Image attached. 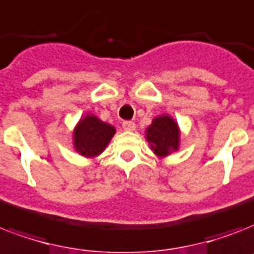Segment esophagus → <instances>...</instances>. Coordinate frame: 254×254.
I'll use <instances>...</instances> for the list:
<instances>
[{
	"label": "esophagus",
	"mask_w": 254,
	"mask_h": 254,
	"mask_svg": "<svg viewBox=\"0 0 254 254\" xmlns=\"http://www.w3.org/2000/svg\"><path fill=\"white\" fill-rule=\"evenodd\" d=\"M123 127L125 130H129V131H133L135 129V124L133 121H124L123 123Z\"/></svg>",
	"instance_id": "34e87169"
}]
</instances>
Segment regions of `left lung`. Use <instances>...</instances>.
I'll return each mask as SVG.
<instances>
[{"label": "left lung", "instance_id": "left-lung-1", "mask_svg": "<svg viewBox=\"0 0 254 254\" xmlns=\"http://www.w3.org/2000/svg\"><path fill=\"white\" fill-rule=\"evenodd\" d=\"M146 141L157 157L165 158L179 149L181 130L178 123L169 115H161L153 119L145 131Z\"/></svg>", "mask_w": 254, "mask_h": 254}]
</instances>
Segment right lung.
<instances>
[{
    "label": "right lung",
    "instance_id": "obj_1",
    "mask_svg": "<svg viewBox=\"0 0 254 254\" xmlns=\"http://www.w3.org/2000/svg\"><path fill=\"white\" fill-rule=\"evenodd\" d=\"M115 133L113 125L87 113L73 129V147L85 158H95L105 150Z\"/></svg>",
    "mask_w": 254,
    "mask_h": 254
}]
</instances>
